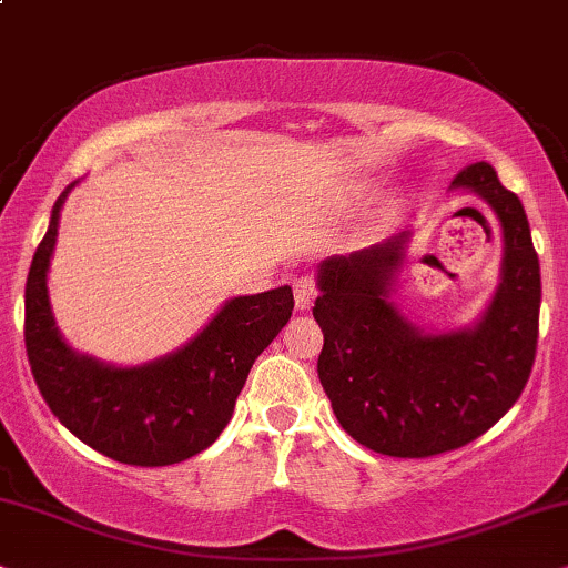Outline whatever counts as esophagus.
<instances>
[{"label": "esophagus", "mask_w": 568, "mask_h": 568, "mask_svg": "<svg viewBox=\"0 0 568 568\" xmlns=\"http://www.w3.org/2000/svg\"><path fill=\"white\" fill-rule=\"evenodd\" d=\"M293 296H296V308H301V312L312 308L314 298H317V283H314L308 272L293 277Z\"/></svg>", "instance_id": "obj_1"}]
</instances>
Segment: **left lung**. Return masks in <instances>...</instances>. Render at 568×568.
I'll return each instance as SVG.
<instances>
[{"instance_id": "8db88e82", "label": "left lung", "mask_w": 568, "mask_h": 568, "mask_svg": "<svg viewBox=\"0 0 568 568\" xmlns=\"http://www.w3.org/2000/svg\"><path fill=\"white\" fill-rule=\"evenodd\" d=\"M454 185L479 193L504 231V275L471 329L425 335L393 304L406 235L320 267V383L341 427L383 456L427 458L477 440L519 400L535 364L540 260L521 201L487 162Z\"/></svg>"}]
</instances>
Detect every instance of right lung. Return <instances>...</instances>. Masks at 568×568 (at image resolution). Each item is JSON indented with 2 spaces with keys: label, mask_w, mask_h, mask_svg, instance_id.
Wrapping results in <instances>:
<instances>
[{
  "label": "right lung",
  "mask_w": 568,
  "mask_h": 568,
  "mask_svg": "<svg viewBox=\"0 0 568 568\" xmlns=\"http://www.w3.org/2000/svg\"><path fill=\"white\" fill-rule=\"evenodd\" d=\"M68 191L57 199L26 280V354L36 385L57 419L99 454L131 466L185 462L231 422L251 364L288 325L293 291L283 285L227 301L189 346L143 367L120 369L75 354L57 333L47 296Z\"/></svg>",
  "instance_id": "right-lung-1"
}]
</instances>
